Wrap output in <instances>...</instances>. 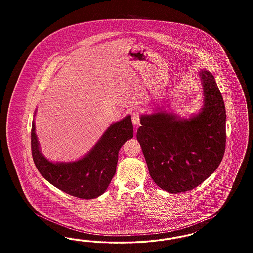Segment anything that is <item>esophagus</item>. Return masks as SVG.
Wrapping results in <instances>:
<instances>
[{
	"label": "esophagus",
	"instance_id": "obj_1",
	"mask_svg": "<svg viewBox=\"0 0 253 253\" xmlns=\"http://www.w3.org/2000/svg\"><path fill=\"white\" fill-rule=\"evenodd\" d=\"M132 121L133 125H135V126L139 125V113L138 112H136V111L132 112Z\"/></svg>",
	"mask_w": 253,
	"mask_h": 253
}]
</instances>
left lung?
I'll list each match as a JSON object with an SVG mask.
<instances>
[{"instance_id":"1","label":"left lung","mask_w":253,"mask_h":253,"mask_svg":"<svg viewBox=\"0 0 253 253\" xmlns=\"http://www.w3.org/2000/svg\"><path fill=\"white\" fill-rule=\"evenodd\" d=\"M202 106L189 118L161 107L140 116L136 139L152 179L170 193L191 191L206 180L224 157L226 109L213 75L198 72Z\"/></svg>"}]
</instances>
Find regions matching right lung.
Here are the masks:
<instances>
[{
	"label": "right lung",
	"mask_w": 253,
	"mask_h": 253,
	"mask_svg": "<svg viewBox=\"0 0 253 253\" xmlns=\"http://www.w3.org/2000/svg\"><path fill=\"white\" fill-rule=\"evenodd\" d=\"M37 109L34 113L36 116ZM133 137L131 116L115 123L84 157L69 162L51 161L43 156L32 121L31 150L40 173L60 191L83 199H93L107 190L117 169L119 152L123 144Z\"/></svg>",
	"instance_id": "right-lung-1"
}]
</instances>
